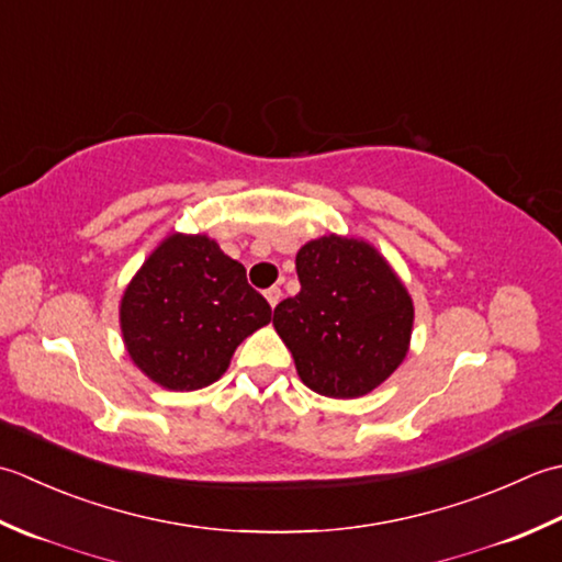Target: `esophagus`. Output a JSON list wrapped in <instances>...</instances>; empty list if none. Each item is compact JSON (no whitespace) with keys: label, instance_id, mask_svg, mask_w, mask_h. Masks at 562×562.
I'll use <instances>...</instances> for the list:
<instances>
[{"label":"esophagus","instance_id":"1","mask_svg":"<svg viewBox=\"0 0 562 562\" xmlns=\"http://www.w3.org/2000/svg\"><path fill=\"white\" fill-rule=\"evenodd\" d=\"M281 289H279V285H271V289H267L265 291V297H267V301H269V305L271 307H277L279 305V301H281Z\"/></svg>","mask_w":562,"mask_h":562}]
</instances>
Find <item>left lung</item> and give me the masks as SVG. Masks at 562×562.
Segmentation results:
<instances>
[{
	"instance_id": "left-lung-1",
	"label": "left lung",
	"mask_w": 562,
	"mask_h": 562,
	"mask_svg": "<svg viewBox=\"0 0 562 562\" xmlns=\"http://www.w3.org/2000/svg\"><path fill=\"white\" fill-rule=\"evenodd\" d=\"M301 293L273 311L311 391L353 400L395 373L409 351L415 305L387 259L357 237L323 235L295 255Z\"/></svg>"
}]
</instances>
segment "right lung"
Instances as JSON below:
<instances>
[{"mask_svg":"<svg viewBox=\"0 0 562 562\" xmlns=\"http://www.w3.org/2000/svg\"><path fill=\"white\" fill-rule=\"evenodd\" d=\"M119 317L137 369L189 393L227 371L243 339L271 323V307L215 239L171 233L125 285Z\"/></svg>","mask_w":562,"mask_h":562,"instance_id":"1","label":"right lung"}]
</instances>
